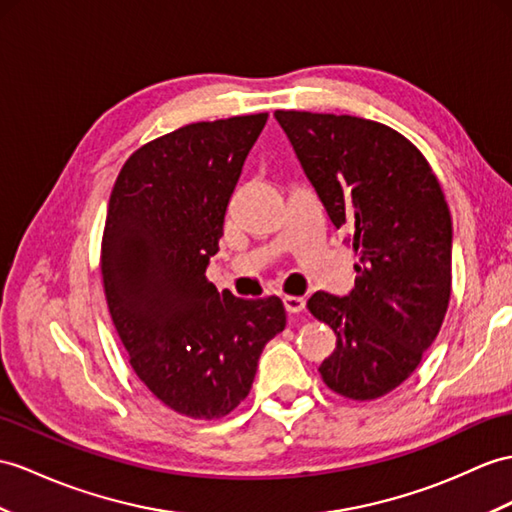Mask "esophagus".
<instances>
[{
  "mask_svg": "<svg viewBox=\"0 0 512 512\" xmlns=\"http://www.w3.org/2000/svg\"><path fill=\"white\" fill-rule=\"evenodd\" d=\"M282 302H284L286 313H291V315L302 313V310L306 308V299L304 297H297V295H284Z\"/></svg>",
  "mask_w": 512,
  "mask_h": 512,
  "instance_id": "34e87169",
  "label": "esophagus"
}]
</instances>
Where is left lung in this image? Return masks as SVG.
Here are the masks:
<instances>
[{
  "instance_id": "8db88e82",
  "label": "left lung",
  "mask_w": 512,
  "mask_h": 512,
  "mask_svg": "<svg viewBox=\"0 0 512 512\" xmlns=\"http://www.w3.org/2000/svg\"><path fill=\"white\" fill-rule=\"evenodd\" d=\"M345 245L358 254L354 289L317 291L308 310L336 334L319 373L334 393L376 400L421 363L452 291V217L419 149L382 123L276 110Z\"/></svg>"
}]
</instances>
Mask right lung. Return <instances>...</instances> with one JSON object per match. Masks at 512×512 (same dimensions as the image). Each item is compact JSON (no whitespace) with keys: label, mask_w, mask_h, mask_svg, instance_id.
Returning a JSON list of instances; mask_svg holds the SVG:
<instances>
[{"label":"right lung","mask_w":512,"mask_h":512,"mask_svg":"<svg viewBox=\"0 0 512 512\" xmlns=\"http://www.w3.org/2000/svg\"><path fill=\"white\" fill-rule=\"evenodd\" d=\"M267 115L191 123L143 145L110 193L102 243L108 308L136 376L193 419L239 406L282 299H241L206 280L230 197Z\"/></svg>","instance_id":"right-lung-1"}]
</instances>
